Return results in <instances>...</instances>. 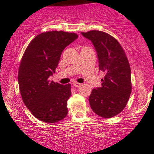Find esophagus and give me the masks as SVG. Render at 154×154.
Instances as JSON below:
<instances>
[{
    "label": "esophagus",
    "mask_w": 154,
    "mask_h": 154,
    "mask_svg": "<svg viewBox=\"0 0 154 154\" xmlns=\"http://www.w3.org/2000/svg\"><path fill=\"white\" fill-rule=\"evenodd\" d=\"M73 86H75V87H80V86H81V84H80V83H78V82H73Z\"/></svg>",
    "instance_id": "esophagus-1"
}]
</instances>
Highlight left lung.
Here are the masks:
<instances>
[{"mask_svg": "<svg viewBox=\"0 0 154 154\" xmlns=\"http://www.w3.org/2000/svg\"><path fill=\"white\" fill-rule=\"evenodd\" d=\"M94 47L99 70L105 75L102 86L94 88L88 97L94 112L103 118L120 113L127 104L132 90L131 71L127 56L118 41L97 30L81 32Z\"/></svg>", "mask_w": 154, "mask_h": 154, "instance_id": "obj_1", "label": "left lung"}]
</instances>
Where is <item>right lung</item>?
Masks as SVG:
<instances>
[{
    "label": "right lung",
    "instance_id": "add662e5",
    "mask_svg": "<svg viewBox=\"0 0 154 154\" xmlns=\"http://www.w3.org/2000/svg\"><path fill=\"white\" fill-rule=\"evenodd\" d=\"M77 38L76 34L62 31L43 32L31 41L23 53L18 73L20 93L29 110L42 122H57L68 114L70 84L48 79L55 73L63 50Z\"/></svg>",
    "mask_w": 154,
    "mask_h": 154
}]
</instances>
